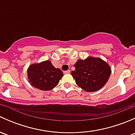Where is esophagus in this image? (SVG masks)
I'll list each match as a JSON object with an SVG mask.
<instances>
[{
	"mask_svg": "<svg viewBox=\"0 0 135 135\" xmlns=\"http://www.w3.org/2000/svg\"><path fill=\"white\" fill-rule=\"evenodd\" d=\"M70 73V70H66V71L64 72V73L65 74H69V73Z\"/></svg>",
	"mask_w": 135,
	"mask_h": 135,
	"instance_id": "34e87169",
	"label": "esophagus"
}]
</instances>
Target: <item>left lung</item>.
<instances>
[{"mask_svg": "<svg viewBox=\"0 0 135 135\" xmlns=\"http://www.w3.org/2000/svg\"><path fill=\"white\" fill-rule=\"evenodd\" d=\"M71 72L76 84L88 92L98 91L108 81L111 73L109 65L99 58L79 59Z\"/></svg>", "mask_w": 135, "mask_h": 135, "instance_id": "1", "label": "left lung"}]
</instances>
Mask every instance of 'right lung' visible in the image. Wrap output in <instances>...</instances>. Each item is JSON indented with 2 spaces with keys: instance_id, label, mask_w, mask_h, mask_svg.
<instances>
[{
  "instance_id": "right-lung-1",
  "label": "right lung",
  "mask_w": 135,
  "mask_h": 135,
  "mask_svg": "<svg viewBox=\"0 0 135 135\" xmlns=\"http://www.w3.org/2000/svg\"><path fill=\"white\" fill-rule=\"evenodd\" d=\"M27 74L31 85L43 91L54 89L63 76L62 71L54 67L50 61L31 65L27 70Z\"/></svg>"
}]
</instances>
